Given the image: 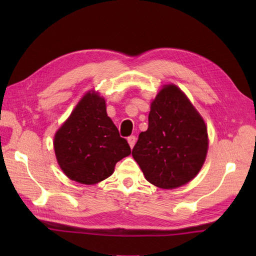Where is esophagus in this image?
I'll use <instances>...</instances> for the list:
<instances>
[{
    "mask_svg": "<svg viewBox=\"0 0 256 256\" xmlns=\"http://www.w3.org/2000/svg\"><path fill=\"white\" fill-rule=\"evenodd\" d=\"M128 145H130V148H133L135 143H136V138H135V136H133V135H132V136L128 138Z\"/></svg>",
    "mask_w": 256,
    "mask_h": 256,
    "instance_id": "1",
    "label": "esophagus"
}]
</instances>
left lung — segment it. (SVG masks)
Masks as SVG:
<instances>
[{"instance_id":"8db88e82","label":"left lung","mask_w":256,"mask_h":256,"mask_svg":"<svg viewBox=\"0 0 256 256\" xmlns=\"http://www.w3.org/2000/svg\"><path fill=\"white\" fill-rule=\"evenodd\" d=\"M208 148L206 125L192 101L176 84L162 86L132 152L146 180L162 189L184 186L202 168Z\"/></svg>"}]
</instances>
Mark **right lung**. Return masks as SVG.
I'll use <instances>...</instances> for the list:
<instances>
[{
	"label": "right lung",
	"mask_w": 256,
	"mask_h": 256,
	"mask_svg": "<svg viewBox=\"0 0 256 256\" xmlns=\"http://www.w3.org/2000/svg\"><path fill=\"white\" fill-rule=\"evenodd\" d=\"M54 150L70 180L94 184L110 177L116 164L131 154L108 116L104 98L94 89L82 96L54 136Z\"/></svg>",
	"instance_id": "obj_1"
}]
</instances>
